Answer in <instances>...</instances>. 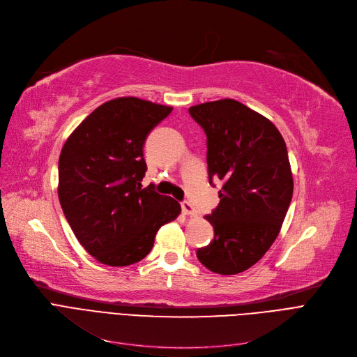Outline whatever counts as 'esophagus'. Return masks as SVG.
I'll use <instances>...</instances> for the list:
<instances>
[{
  "label": "esophagus",
  "instance_id": "esophagus-1",
  "mask_svg": "<svg viewBox=\"0 0 357 357\" xmlns=\"http://www.w3.org/2000/svg\"><path fill=\"white\" fill-rule=\"evenodd\" d=\"M181 208H183V213H184V215H187V216H197L196 208L193 207V204H192V203L183 202V203H181Z\"/></svg>",
  "mask_w": 357,
  "mask_h": 357
}]
</instances>
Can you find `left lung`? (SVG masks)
I'll return each mask as SVG.
<instances>
[{
    "instance_id": "1",
    "label": "left lung",
    "mask_w": 357,
    "mask_h": 357,
    "mask_svg": "<svg viewBox=\"0 0 357 357\" xmlns=\"http://www.w3.org/2000/svg\"><path fill=\"white\" fill-rule=\"evenodd\" d=\"M207 137L208 180L223 183L204 219L213 241L197 249L212 272L235 275L255 265L277 239L294 190L287 145L264 115L235 99L188 108Z\"/></svg>"
}]
</instances>
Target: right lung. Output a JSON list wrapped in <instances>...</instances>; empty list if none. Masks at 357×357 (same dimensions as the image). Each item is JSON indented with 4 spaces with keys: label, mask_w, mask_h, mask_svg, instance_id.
<instances>
[{
    "label": "right lung",
    "mask_w": 357,
    "mask_h": 357,
    "mask_svg": "<svg viewBox=\"0 0 357 357\" xmlns=\"http://www.w3.org/2000/svg\"><path fill=\"white\" fill-rule=\"evenodd\" d=\"M173 111L135 96L102 103L69 135L59 157L57 193L76 239L98 262L128 266L154 246L181 206L141 188L146 135Z\"/></svg>",
    "instance_id": "add662e5"
}]
</instances>
